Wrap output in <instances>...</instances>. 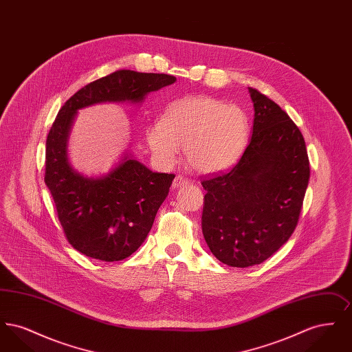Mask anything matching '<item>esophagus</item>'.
Returning <instances> with one entry per match:
<instances>
[{"label": "esophagus", "instance_id": "34e87169", "mask_svg": "<svg viewBox=\"0 0 352 352\" xmlns=\"http://www.w3.org/2000/svg\"><path fill=\"white\" fill-rule=\"evenodd\" d=\"M190 184L188 178H186V177H184V175H177V177L174 178L173 187H174V188H178V187H181V186H184V184Z\"/></svg>", "mask_w": 352, "mask_h": 352}]
</instances>
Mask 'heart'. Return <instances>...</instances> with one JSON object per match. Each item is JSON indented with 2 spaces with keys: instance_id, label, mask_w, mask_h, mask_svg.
I'll list each match as a JSON object with an SVG mask.
<instances>
[{
  "instance_id": "obj_1",
  "label": "heart",
  "mask_w": 352,
  "mask_h": 352,
  "mask_svg": "<svg viewBox=\"0 0 352 352\" xmlns=\"http://www.w3.org/2000/svg\"><path fill=\"white\" fill-rule=\"evenodd\" d=\"M250 121L234 104L210 96H187L170 102L158 126L148 131L151 151L161 160H175L184 146L188 166L201 174L231 168L245 149Z\"/></svg>"
}]
</instances>
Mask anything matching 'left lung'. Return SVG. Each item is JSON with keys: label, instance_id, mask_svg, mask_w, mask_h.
Returning a JSON list of instances; mask_svg holds the SVG:
<instances>
[{"label": "left lung", "instance_id": "left-lung-1", "mask_svg": "<svg viewBox=\"0 0 352 352\" xmlns=\"http://www.w3.org/2000/svg\"><path fill=\"white\" fill-rule=\"evenodd\" d=\"M252 138L234 168L201 181V232L226 265L261 264L294 232L310 177L298 126L276 102L250 88Z\"/></svg>", "mask_w": 352, "mask_h": 352}]
</instances>
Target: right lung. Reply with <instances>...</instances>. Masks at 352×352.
<instances>
[{
    "label": "right lung",
    "mask_w": 352,
    "mask_h": 352,
    "mask_svg": "<svg viewBox=\"0 0 352 352\" xmlns=\"http://www.w3.org/2000/svg\"><path fill=\"white\" fill-rule=\"evenodd\" d=\"M175 80L166 74L118 69L84 85L60 108L46 140L45 184L76 251L108 263L129 257L151 232L175 177L153 173L129 155L100 178L76 173L68 164L67 140L78 111L105 101L141 102Z\"/></svg>",
    "instance_id": "1"
}]
</instances>
